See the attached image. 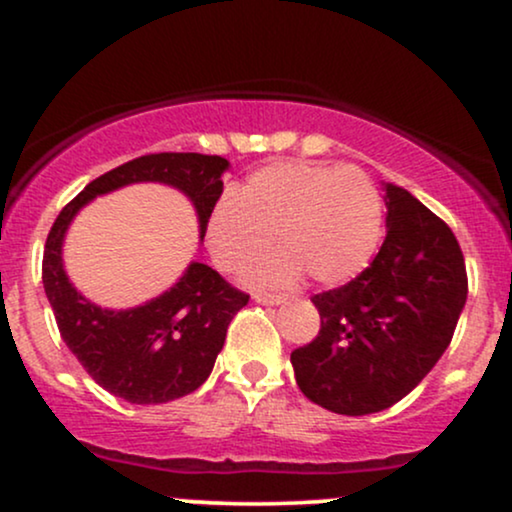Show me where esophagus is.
I'll use <instances>...</instances> for the list:
<instances>
[{
    "instance_id": "1",
    "label": "esophagus",
    "mask_w": 512,
    "mask_h": 512,
    "mask_svg": "<svg viewBox=\"0 0 512 512\" xmlns=\"http://www.w3.org/2000/svg\"><path fill=\"white\" fill-rule=\"evenodd\" d=\"M252 298H255V303H260V305H279L286 301L284 296H276V293H255Z\"/></svg>"
}]
</instances>
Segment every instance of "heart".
Wrapping results in <instances>:
<instances>
[{
	"instance_id": "1",
	"label": "heart",
	"mask_w": 512,
	"mask_h": 512,
	"mask_svg": "<svg viewBox=\"0 0 512 512\" xmlns=\"http://www.w3.org/2000/svg\"><path fill=\"white\" fill-rule=\"evenodd\" d=\"M385 231V207L368 173L322 161L269 163L219 199L207 223L211 257L243 272L272 248L281 255L252 269L255 284H293L308 274L342 286L368 267Z\"/></svg>"
}]
</instances>
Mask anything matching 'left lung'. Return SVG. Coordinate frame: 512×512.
Masks as SVG:
<instances>
[{
  "instance_id": "1",
  "label": "left lung",
  "mask_w": 512,
  "mask_h": 512,
  "mask_svg": "<svg viewBox=\"0 0 512 512\" xmlns=\"http://www.w3.org/2000/svg\"><path fill=\"white\" fill-rule=\"evenodd\" d=\"M385 204L383 248L349 284L310 298L320 332L291 354L303 395L334 414H375L407 397L450 346L467 301L448 223L390 182Z\"/></svg>"
}]
</instances>
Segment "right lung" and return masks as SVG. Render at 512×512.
<instances>
[{
    "label": "right lung",
    "instance_id": "add662e5",
    "mask_svg": "<svg viewBox=\"0 0 512 512\" xmlns=\"http://www.w3.org/2000/svg\"><path fill=\"white\" fill-rule=\"evenodd\" d=\"M228 161L204 154H146L88 182L52 223L43 252V286L64 344L110 395L132 404H163L195 392L214 368L233 315L248 293L228 284L209 264L192 262L175 286L129 310H105L74 289L62 267L69 223L93 197L132 182H163L190 197L199 238L223 192Z\"/></svg>",
    "mask_w": 512,
    "mask_h": 512
}]
</instances>
